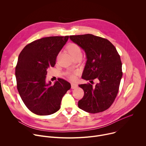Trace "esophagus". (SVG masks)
Segmentation results:
<instances>
[{
	"instance_id": "1",
	"label": "esophagus",
	"mask_w": 146,
	"mask_h": 146,
	"mask_svg": "<svg viewBox=\"0 0 146 146\" xmlns=\"http://www.w3.org/2000/svg\"><path fill=\"white\" fill-rule=\"evenodd\" d=\"M78 87V85L75 84V83H72L71 84V88L72 89H75Z\"/></svg>"
}]
</instances>
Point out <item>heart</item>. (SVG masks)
Masks as SVG:
<instances>
[{
    "label": "heart",
    "instance_id": "b5f03b06",
    "mask_svg": "<svg viewBox=\"0 0 146 146\" xmlns=\"http://www.w3.org/2000/svg\"><path fill=\"white\" fill-rule=\"evenodd\" d=\"M69 52L72 56L78 55V54H81V50L80 47L74 43L70 44L68 47ZM76 73V72H69L68 73V76L70 78L73 79L74 78V74Z\"/></svg>",
    "mask_w": 146,
    "mask_h": 146
}]
</instances>
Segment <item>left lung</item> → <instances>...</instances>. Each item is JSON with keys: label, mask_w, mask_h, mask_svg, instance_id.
<instances>
[{"label": "left lung", "mask_w": 146, "mask_h": 146, "mask_svg": "<svg viewBox=\"0 0 146 146\" xmlns=\"http://www.w3.org/2000/svg\"><path fill=\"white\" fill-rule=\"evenodd\" d=\"M73 42L86 52L87 62L82 78L98 82L80 84L84 92L78 102L81 110L98 113L109 109L118 92L122 76V63L116 48L110 41L91 34L70 36Z\"/></svg>", "instance_id": "1"}]
</instances>
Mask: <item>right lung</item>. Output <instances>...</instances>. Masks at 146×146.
<instances>
[{"mask_svg": "<svg viewBox=\"0 0 146 146\" xmlns=\"http://www.w3.org/2000/svg\"><path fill=\"white\" fill-rule=\"evenodd\" d=\"M68 38L69 36L41 38L26 46L19 55L15 68L17 90L27 108L37 115L58 111L62 98L71 88L69 82L61 78L54 85L46 81L47 70L55 66Z\"/></svg>", "mask_w": 146, "mask_h": 146, "instance_id": "1", "label": "right lung"}]
</instances>
